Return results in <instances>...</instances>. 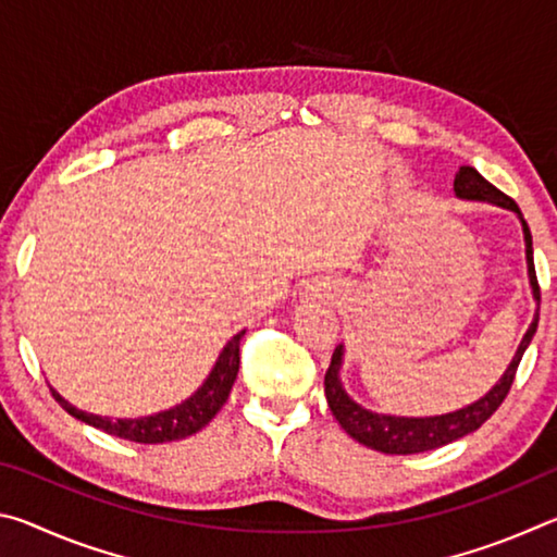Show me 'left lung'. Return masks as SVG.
<instances>
[{
	"mask_svg": "<svg viewBox=\"0 0 557 557\" xmlns=\"http://www.w3.org/2000/svg\"><path fill=\"white\" fill-rule=\"evenodd\" d=\"M455 194L457 199L486 201L516 213V219L521 221L523 240H525L528 282H531L535 305L541 309V287H539V280H535V268H533V238L516 201L508 199L506 194H502L496 186L488 184L474 166H459V172L455 176ZM539 309H535L533 322L523 334L521 344H518L511 363H508V369L504 371L502 379L496 381L494 388L486 395L465 405V408L451 410L445 414H430V418H403V414H385V412H373L369 408H363V405H358L351 395L344 391V383H342L344 344L336 346V351L332 356V366H329V371L324 375V393H326L329 408H332L338 425H342L356 442H361V445L371 447L375 451H385V455H418V451L449 445V442H455L459 437L469 435V432L482 428L484 422L496 412L498 405L504 403L508 391H511L518 363H521L525 348L531 344L535 329H539Z\"/></svg>",
	"mask_w": 557,
	"mask_h": 557,
	"instance_id": "obj_1",
	"label": "left lung"
}]
</instances>
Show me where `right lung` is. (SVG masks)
I'll return each mask as SVG.
<instances>
[{"instance_id": "obj_1", "label": "right lung", "mask_w": 557, "mask_h": 557, "mask_svg": "<svg viewBox=\"0 0 557 557\" xmlns=\"http://www.w3.org/2000/svg\"><path fill=\"white\" fill-rule=\"evenodd\" d=\"M243 332L235 334L228 344L223 346V351L215 358L211 373L206 375V381L201 383V388L188 395L186 400H182L174 408L154 412V414H145V418H117L112 420L108 414H92L81 408H75L69 400L63 398L61 393H53V398L59 400L61 408L78 418L86 425L98 428L108 435H115L129 442H139V445H162V442H174V440H184L188 435H196L201 428L209 425V422L215 418V412L223 408V403L228 400L231 388L235 383V375H238L240 369V338Z\"/></svg>"}]
</instances>
